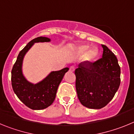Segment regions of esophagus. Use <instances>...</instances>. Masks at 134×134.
Segmentation results:
<instances>
[{
	"mask_svg": "<svg viewBox=\"0 0 134 134\" xmlns=\"http://www.w3.org/2000/svg\"><path fill=\"white\" fill-rule=\"evenodd\" d=\"M74 70H75V68H74V66H70V72H72Z\"/></svg>",
	"mask_w": 134,
	"mask_h": 134,
	"instance_id": "esophagus-1",
	"label": "esophagus"
}]
</instances>
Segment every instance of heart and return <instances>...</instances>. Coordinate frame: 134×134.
<instances>
[{
    "label": "heart",
    "instance_id": "b5f03b06",
    "mask_svg": "<svg viewBox=\"0 0 134 134\" xmlns=\"http://www.w3.org/2000/svg\"><path fill=\"white\" fill-rule=\"evenodd\" d=\"M79 55H82V60L85 63H91L94 62L99 55V49L97 47L90 48L88 44L80 45L77 48Z\"/></svg>",
    "mask_w": 134,
    "mask_h": 134
}]
</instances>
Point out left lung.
<instances>
[{"mask_svg":"<svg viewBox=\"0 0 134 134\" xmlns=\"http://www.w3.org/2000/svg\"><path fill=\"white\" fill-rule=\"evenodd\" d=\"M100 59L94 63L79 65L75 70L76 89L85 107L99 109L112 100L120 85L121 69L118 59L107 46Z\"/></svg>","mask_w":134,"mask_h":134,"instance_id":"1","label":"left lung"}]
</instances>
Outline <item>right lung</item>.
<instances>
[{
  "label": "right lung",
  "mask_w": 134,
  "mask_h": 134,
  "mask_svg": "<svg viewBox=\"0 0 134 134\" xmlns=\"http://www.w3.org/2000/svg\"><path fill=\"white\" fill-rule=\"evenodd\" d=\"M49 41L51 39L47 37H38L29 41L19 52L11 71V82L14 92L21 102L34 110L44 109L53 103L59 85L69 70L65 68L58 71H52L43 80L35 84L26 79L23 72V62L25 54L35 43Z\"/></svg>",
  "instance_id": "add662e5"
}]
</instances>
